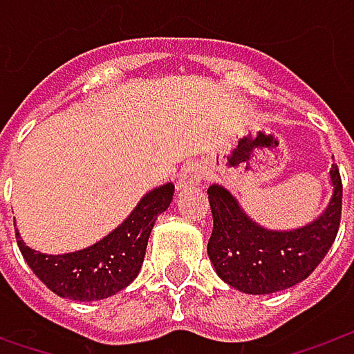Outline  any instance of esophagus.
<instances>
[{"mask_svg": "<svg viewBox=\"0 0 354 354\" xmlns=\"http://www.w3.org/2000/svg\"><path fill=\"white\" fill-rule=\"evenodd\" d=\"M203 179H205V169H203L198 163H191V165H187V167L181 171V177H179L177 187H179V189H189V187H193V185L201 183Z\"/></svg>", "mask_w": 354, "mask_h": 354, "instance_id": "obj_1", "label": "esophagus"}]
</instances>
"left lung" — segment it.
<instances>
[{
	"label": "left lung",
	"instance_id": "left-lung-1",
	"mask_svg": "<svg viewBox=\"0 0 354 354\" xmlns=\"http://www.w3.org/2000/svg\"><path fill=\"white\" fill-rule=\"evenodd\" d=\"M333 197L313 223L295 230H268L256 225L240 209L225 187H209L212 234L209 258L216 274L228 286L244 293H276L288 290L321 264L329 252L341 223L343 183L339 167H331Z\"/></svg>",
	"mask_w": 354,
	"mask_h": 354
}]
</instances>
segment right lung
Segmentation results:
<instances>
[{"label": "right lung", "instance_id": "obj_1", "mask_svg": "<svg viewBox=\"0 0 354 354\" xmlns=\"http://www.w3.org/2000/svg\"><path fill=\"white\" fill-rule=\"evenodd\" d=\"M173 191V183L149 191L116 230L84 250L41 254L25 246L15 230L17 246L35 276L57 295L75 301L110 297L138 278L151 228L171 205Z\"/></svg>", "mask_w": 354, "mask_h": 354}]
</instances>
